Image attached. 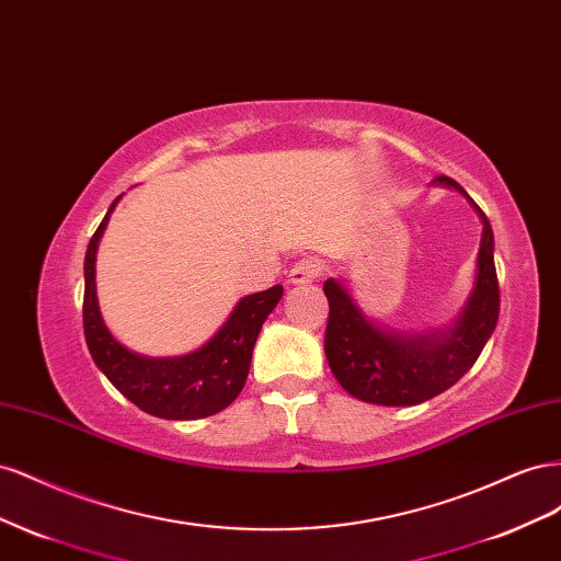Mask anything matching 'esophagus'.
I'll return each mask as SVG.
<instances>
[{"label": "esophagus", "mask_w": 561, "mask_h": 561, "mask_svg": "<svg viewBox=\"0 0 561 561\" xmlns=\"http://www.w3.org/2000/svg\"><path fill=\"white\" fill-rule=\"evenodd\" d=\"M322 271H325V264H322L320 260L316 257H304L299 260L293 268L290 274H287V280H290L293 285H304V283H313L322 276Z\"/></svg>", "instance_id": "obj_1"}]
</instances>
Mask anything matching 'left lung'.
<instances>
[{"label": "left lung", "instance_id": "1", "mask_svg": "<svg viewBox=\"0 0 561 561\" xmlns=\"http://www.w3.org/2000/svg\"><path fill=\"white\" fill-rule=\"evenodd\" d=\"M437 182L461 192L484 225L478 280L454 328L428 336L390 334L371 325L336 280L330 278L322 285L330 301L325 355L332 375L353 398L371 404L404 407L445 393L480 358L499 322L501 293L494 264V231L461 184L447 175H439Z\"/></svg>", "mask_w": 561, "mask_h": 561}]
</instances>
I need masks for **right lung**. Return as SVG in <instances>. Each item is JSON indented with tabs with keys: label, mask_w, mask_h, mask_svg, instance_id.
<instances>
[{
	"label": "right lung",
	"mask_w": 561,
	"mask_h": 561,
	"mask_svg": "<svg viewBox=\"0 0 561 561\" xmlns=\"http://www.w3.org/2000/svg\"><path fill=\"white\" fill-rule=\"evenodd\" d=\"M116 203L118 198L93 233L87 262H83V276H87L83 336H87L93 363L135 407L151 416L190 421L222 412L245 386L254 342L266 316L280 301L283 285L243 297L222 330L196 353L182 355V358H142L138 353H130L105 328L95 299L98 241Z\"/></svg>",
	"instance_id": "obj_1"
}]
</instances>
